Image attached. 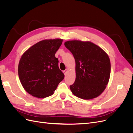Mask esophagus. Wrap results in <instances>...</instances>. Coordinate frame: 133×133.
<instances>
[{
  "label": "esophagus",
  "instance_id": "esophagus-1",
  "mask_svg": "<svg viewBox=\"0 0 133 133\" xmlns=\"http://www.w3.org/2000/svg\"><path fill=\"white\" fill-rule=\"evenodd\" d=\"M67 71H68V70H67V69H66V70H64L63 72V73L65 74V75H66V74L67 73Z\"/></svg>",
  "mask_w": 133,
  "mask_h": 133
}]
</instances>
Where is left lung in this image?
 <instances>
[{
  "mask_svg": "<svg viewBox=\"0 0 133 133\" xmlns=\"http://www.w3.org/2000/svg\"><path fill=\"white\" fill-rule=\"evenodd\" d=\"M75 60L76 78L70 86L73 94L83 99L98 97L105 90L110 75V61L101 48L90 42L69 41L64 43Z\"/></svg>",
  "mask_w": 133,
  "mask_h": 133,
  "instance_id": "obj_1",
  "label": "left lung"
}]
</instances>
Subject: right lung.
Segmentation results:
<instances>
[{
  "mask_svg": "<svg viewBox=\"0 0 133 133\" xmlns=\"http://www.w3.org/2000/svg\"><path fill=\"white\" fill-rule=\"evenodd\" d=\"M63 39H46L24 52L18 65V75L24 89L32 96L44 98L53 95L64 78L58 66L56 52Z\"/></svg>",
  "mask_w": 133,
  "mask_h": 133,
  "instance_id": "1",
  "label": "right lung"
}]
</instances>
